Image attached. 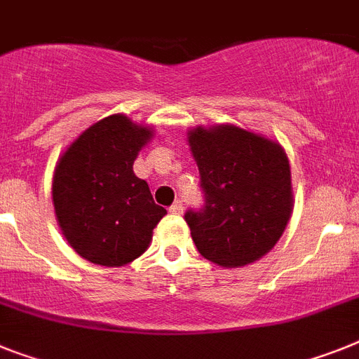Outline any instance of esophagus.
I'll return each instance as SVG.
<instances>
[{
  "label": "esophagus",
  "mask_w": 359,
  "mask_h": 359,
  "mask_svg": "<svg viewBox=\"0 0 359 359\" xmlns=\"http://www.w3.org/2000/svg\"><path fill=\"white\" fill-rule=\"evenodd\" d=\"M182 212H184V204H182V201H175L170 206V213H173V215H180Z\"/></svg>",
  "instance_id": "1"
}]
</instances>
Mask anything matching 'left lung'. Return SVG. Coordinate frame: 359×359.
Here are the masks:
<instances>
[{
    "mask_svg": "<svg viewBox=\"0 0 359 359\" xmlns=\"http://www.w3.org/2000/svg\"><path fill=\"white\" fill-rule=\"evenodd\" d=\"M188 142L204 194V206L184 215L198 254L224 268L254 263L276 246L290 221L287 153L237 126H198Z\"/></svg>",
    "mask_w": 359,
    "mask_h": 359,
    "instance_id": "left-lung-1",
    "label": "left lung"
}]
</instances>
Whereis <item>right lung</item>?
Wrapping results in <instances>:
<instances>
[{
  "label": "right lung",
  "mask_w": 359,
  "mask_h": 359,
  "mask_svg": "<svg viewBox=\"0 0 359 359\" xmlns=\"http://www.w3.org/2000/svg\"><path fill=\"white\" fill-rule=\"evenodd\" d=\"M153 129L126 114L87 128L60 156L53 177L54 213L78 255L100 266H123L144 254L165 210L133 173Z\"/></svg>",
  "instance_id": "right-lung-1"
}]
</instances>
